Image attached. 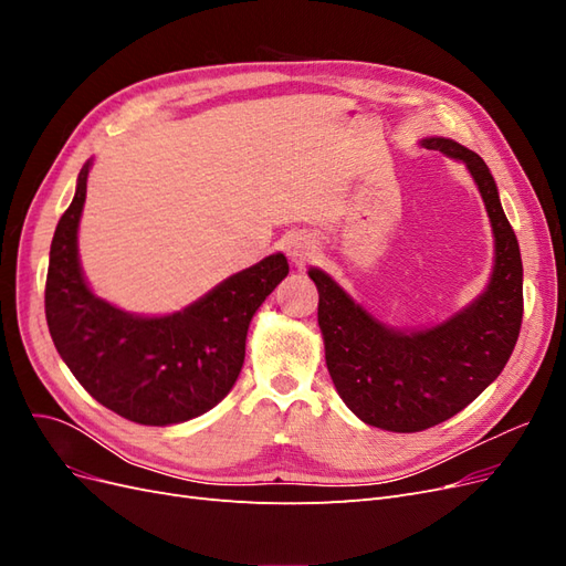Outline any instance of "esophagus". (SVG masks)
Instances as JSON below:
<instances>
[{"label":"esophagus","instance_id":"34e87169","mask_svg":"<svg viewBox=\"0 0 566 566\" xmlns=\"http://www.w3.org/2000/svg\"><path fill=\"white\" fill-rule=\"evenodd\" d=\"M285 252L290 256V262H293L295 266H304L306 262L314 260L316 254V245L310 235L304 233H293L285 241Z\"/></svg>","mask_w":566,"mask_h":566}]
</instances>
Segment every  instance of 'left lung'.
Segmentation results:
<instances>
[{"label":"left lung","instance_id":"8db88e82","mask_svg":"<svg viewBox=\"0 0 566 566\" xmlns=\"http://www.w3.org/2000/svg\"><path fill=\"white\" fill-rule=\"evenodd\" d=\"M422 146L465 163L484 198L495 238L484 293L434 328L401 333L375 321L328 273L310 269L335 389L354 416L387 432H422L472 403L505 368L524 314L520 243L486 163L441 136L422 139Z\"/></svg>","mask_w":566,"mask_h":566}]
</instances>
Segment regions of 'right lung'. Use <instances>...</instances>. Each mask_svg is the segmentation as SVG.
I'll return each mask as SVG.
<instances>
[{
	"label": "right lung",
	"instance_id": "obj_1",
	"mask_svg": "<svg viewBox=\"0 0 566 566\" xmlns=\"http://www.w3.org/2000/svg\"><path fill=\"white\" fill-rule=\"evenodd\" d=\"M90 163L51 241L44 312L51 339L92 397L139 424H177L208 413L235 385L260 304L287 276L269 254L172 316H134L96 297L82 276L77 227Z\"/></svg>",
	"mask_w": 566,
	"mask_h": 566
}]
</instances>
